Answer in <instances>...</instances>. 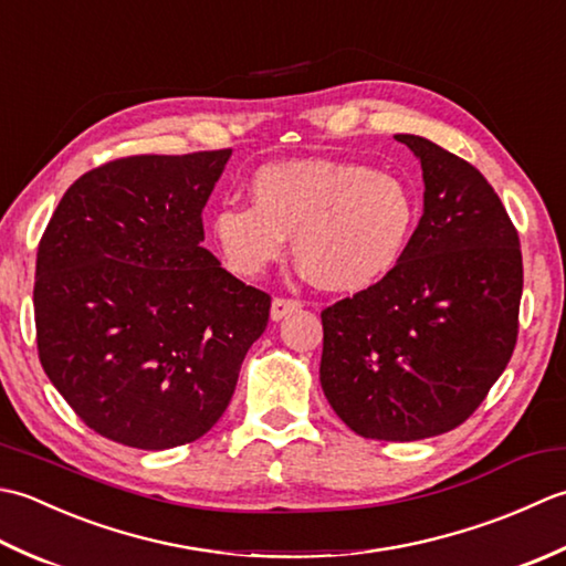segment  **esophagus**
<instances>
[{"label":"esophagus","instance_id":"34e87169","mask_svg":"<svg viewBox=\"0 0 566 566\" xmlns=\"http://www.w3.org/2000/svg\"><path fill=\"white\" fill-rule=\"evenodd\" d=\"M303 305L300 303V300H295V297H273V303H271V319H283L285 315H291V313H295V310Z\"/></svg>","mask_w":566,"mask_h":566}]
</instances>
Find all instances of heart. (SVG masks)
<instances>
[{
	"instance_id": "heart-1",
	"label": "heart",
	"mask_w": 566,
	"mask_h": 566,
	"mask_svg": "<svg viewBox=\"0 0 566 566\" xmlns=\"http://www.w3.org/2000/svg\"><path fill=\"white\" fill-rule=\"evenodd\" d=\"M251 205L214 207L210 234L227 269L253 279L283 256L293 237L305 275L329 291L384 281L418 227L415 192L394 172L356 160L303 158L263 166L249 182Z\"/></svg>"
}]
</instances>
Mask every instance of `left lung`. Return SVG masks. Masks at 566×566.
<instances>
[{"instance_id": "8db88e82", "label": "left lung", "mask_w": 566, "mask_h": 566, "mask_svg": "<svg viewBox=\"0 0 566 566\" xmlns=\"http://www.w3.org/2000/svg\"><path fill=\"white\" fill-rule=\"evenodd\" d=\"M420 158L424 212L384 281L322 310L319 384L366 440L459 428L517 342L523 253L499 195L464 158L396 134Z\"/></svg>"}]
</instances>
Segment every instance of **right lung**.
I'll use <instances>...</instances> for the list:
<instances>
[{
  "label": "right lung",
  "instance_id": "1",
  "mask_svg": "<svg viewBox=\"0 0 566 566\" xmlns=\"http://www.w3.org/2000/svg\"><path fill=\"white\" fill-rule=\"evenodd\" d=\"M229 156H126L92 168L39 241L41 366L112 442L156 452L200 440L269 325L271 295L202 247V210Z\"/></svg>",
  "mask_w": 566,
  "mask_h": 566
}]
</instances>
